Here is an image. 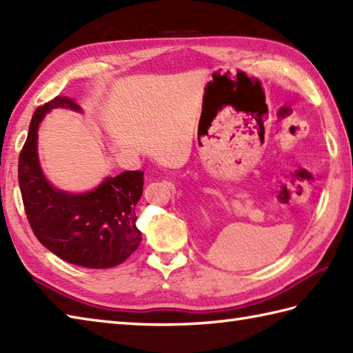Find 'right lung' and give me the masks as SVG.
I'll return each instance as SVG.
<instances>
[{"label": "right lung", "instance_id": "obj_1", "mask_svg": "<svg viewBox=\"0 0 353 353\" xmlns=\"http://www.w3.org/2000/svg\"><path fill=\"white\" fill-rule=\"evenodd\" d=\"M53 108L82 112L67 96H57L34 112L19 153L18 182L24 210L37 239L67 263L105 269L121 265L142 240L136 203L143 191V171L105 177L94 190L67 192L47 181L38 157V128Z\"/></svg>", "mask_w": 353, "mask_h": 353}]
</instances>
